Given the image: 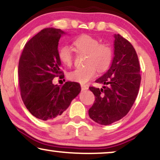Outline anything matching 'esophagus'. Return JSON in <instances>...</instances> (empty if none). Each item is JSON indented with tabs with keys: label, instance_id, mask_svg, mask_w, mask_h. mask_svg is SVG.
Here are the masks:
<instances>
[{
	"label": "esophagus",
	"instance_id": "1",
	"mask_svg": "<svg viewBox=\"0 0 160 160\" xmlns=\"http://www.w3.org/2000/svg\"><path fill=\"white\" fill-rule=\"evenodd\" d=\"M81 89L82 91H85V90L88 89V86H86L85 85H81Z\"/></svg>",
	"mask_w": 160,
	"mask_h": 160
}]
</instances>
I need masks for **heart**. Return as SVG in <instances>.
I'll list each match as a JSON object with an SVG mask.
<instances>
[{"label":"heart","instance_id":"heart-1","mask_svg":"<svg viewBox=\"0 0 160 160\" xmlns=\"http://www.w3.org/2000/svg\"><path fill=\"white\" fill-rule=\"evenodd\" d=\"M73 45L79 53L87 54L86 67L74 69L68 74V79L72 81L85 84L93 79L97 74V68L103 72L110 65L112 59V49L107 44H100L96 38L88 35H82L75 38ZM58 57L63 65L71 66L74 55L72 48L68 45H62L59 48Z\"/></svg>","mask_w":160,"mask_h":160}]
</instances>
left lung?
<instances>
[{
  "instance_id": "left-lung-1",
  "label": "left lung",
  "mask_w": 160,
  "mask_h": 160,
  "mask_svg": "<svg viewBox=\"0 0 160 160\" xmlns=\"http://www.w3.org/2000/svg\"><path fill=\"white\" fill-rule=\"evenodd\" d=\"M114 57L107 72L95 80L103 88L89 87L95 101L88 110L94 122L109 125L128 113L137 97L140 83V66L137 53L131 44L119 34H114Z\"/></svg>"
}]
</instances>
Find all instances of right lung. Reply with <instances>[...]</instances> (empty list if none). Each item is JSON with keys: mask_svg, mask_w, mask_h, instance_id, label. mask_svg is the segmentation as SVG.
Wrapping results in <instances>:
<instances>
[{"mask_svg": "<svg viewBox=\"0 0 160 160\" xmlns=\"http://www.w3.org/2000/svg\"><path fill=\"white\" fill-rule=\"evenodd\" d=\"M65 34L60 29H44L27 42L19 59L23 102L33 116L43 121L59 118L81 91L76 82L62 86L53 83V78L62 76L58 45Z\"/></svg>", "mask_w": 160, "mask_h": 160, "instance_id": "1", "label": "right lung"}]
</instances>
